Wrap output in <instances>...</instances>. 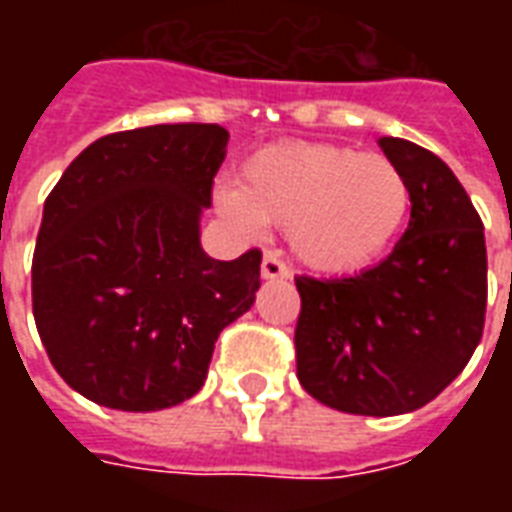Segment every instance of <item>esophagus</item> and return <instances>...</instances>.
<instances>
[{
    "label": "esophagus",
    "instance_id": "obj_1",
    "mask_svg": "<svg viewBox=\"0 0 512 512\" xmlns=\"http://www.w3.org/2000/svg\"><path fill=\"white\" fill-rule=\"evenodd\" d=\"M260 274H263V279H285L290 271L274 252H268V255L263 257V263H260Z\"/></svg>",
    "mask_w": 512,
    "mask_h": 512
}]
</instances>
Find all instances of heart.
Here are the masks:
<instances>
[{"label":"heart","mask_w":512,"mask_h":512,"mask_svg":"<svg viewBox=\"0 0 512 512\" xmlns=\"http://www.w3.org/2000/svg\"><path fill=\"white\" fill-rule=\"evenodd\" d=\"M216 200L244 233L288 224L293 255L318 274L343 277L395 246L411 208L403 169L381 153L332 142H277L246 158L238 186Z\"/></svg>","instance_id":"1"}]
</instances>
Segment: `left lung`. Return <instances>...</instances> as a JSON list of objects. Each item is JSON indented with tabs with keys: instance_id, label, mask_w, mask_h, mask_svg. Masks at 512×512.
Returning <instances> with one entry per match:
<instances>
[{
	"instance_id": "left-lung-1",
	"label": "left lung",
	"mask_w": 512,
	"mask_h": 512,
	"mask_svg": "<svg viewBox=\"0 0 512 512\" xmlns=\"http://www.w3.org/2000/svg\"><path fill=\"white\" fill-rule=\"evenodd\" d=\"M378 145L403 169L411 219L392 255L354 277H296V376L323 406L395 417L450 386L483 337V222L452 169L397 136Z\"/></svg>"
}]
</instances>
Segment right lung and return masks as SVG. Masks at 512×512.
<instances>
[{"mask_svg":"<svg viewBox=\"0 0 512 512\" xmlns=\"http://www.w3.org/2000/svg\"><path fill=\"white\" fill-rule=\"evenodd\" d=\"M230 134L213 123L95 139L43 205L32 312L65 384L98 406L161 411L202 389L219 332L260 288V252L213 260L202 211Z\"/></svg>","mask_w":512,"mask_h":512,"instance_id":"right-lung-1","label":"right lung"}]
</instances>
